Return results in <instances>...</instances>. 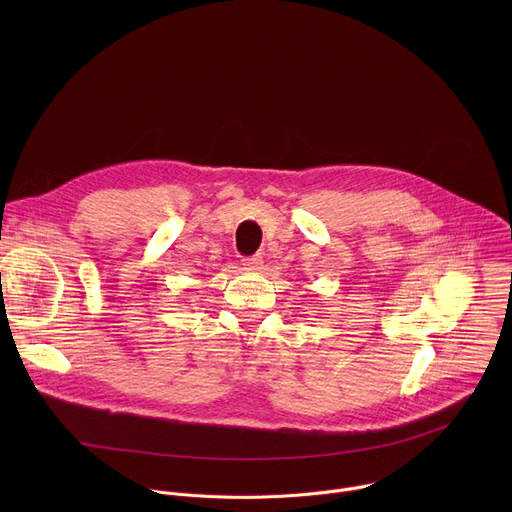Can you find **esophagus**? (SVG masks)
Returning a JSON list of instances; mask_svg holds the SVG:
<instances>
[{
	"mask_svg": "<svg viewBox=\"0 0 512 512\" xmlns=\"http://www.w3.org/2000/svg\"><path fill=\"white\" fill-rule=\"evenodd\" d=\"M243 265H245L247 269H251V271H259L261 265H263V257H261V255L247 257V259H243Z\"/></svg>",
	"mask_w": 512,
	"mask_h": 512,
	"instance_id": "34e87169",
	"label": "esophagus"
}]
</instances>
